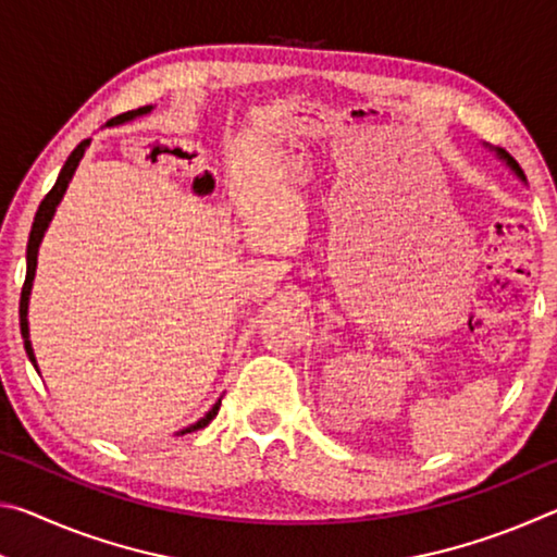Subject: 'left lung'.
Listing matches in <instances>:
<instances>
[{
    "mask_svg": "<svg viewBox=\"0 0 557 557\" xmlns=\"http://www.w3.org/2000/svg\"><path fill=\"white\" fill-rule=\"evenodd\" d=\"M494 149V152H496V157L498 159H504V162H506V166L508 169H511V172L518 176V178H521V182H525V174H523V169L521 166H518V162H516V159L511 157V154H508L506 152V149H498V147H492Z\"/></svg>",
    "mask_w": 557,
    "mask_h": 557,
    "instance_id": "1",
    "label": "left lung"
}]
</instances>
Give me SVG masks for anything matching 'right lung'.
<instances>
[{
	"mask_svg": "<svg viewBox=\"0 0 557 557\" xmlns=\"http://www.w3.org/2000/svg\"><path fill=\"white\" fill-rule=\"evenodd\" d=\"M147 112H152V106H145V108H137V110H129V112H122V115L112 117L108 122V127H115V125H122V122H129L135 120L139 115H147ZM90 145V139H83V143L73 149L71 157L65 159V164L61 169L59 178H55V184L49 194H46V199L41 201L39 211H36L34 215V225H32V233H29V245H26V280H24V287H22V299H18V326H22V336H24V348H26V356H29V361L34 363V369L39 371V366H36V356H34V348H32V342H29V319H26V314H29V295H32V285H34V275H36V256H39V245L44 240V233L46 228H49V223L53 219L55 213V206L61 203L65 188H69V182L75 174V169H78L83 154H86V149ZM219 408H221V400L213 405V408L203 414V418L199 422H194V425L184 428L178 435H186V432H196L209 425V422L219 414Z\"/></svg>",
	"mask_w": 557,
	"mask_h": 557,
	"instance_id": "obj_1",
	"label": "right lung"
}]
</instances>
